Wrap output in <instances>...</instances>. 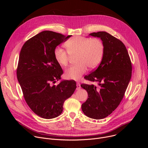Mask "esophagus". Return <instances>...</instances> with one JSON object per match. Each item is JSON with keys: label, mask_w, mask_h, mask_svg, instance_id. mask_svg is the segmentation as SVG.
<instances>
[{"label": "esophagus", "mask_w": 148, "mask_h": 148, "mask_svg": "<svg viewBox=\"0 0 148 148\" xmlns=\"http://www.w3.org/2000/svg\"><path fill=\"white\" fill-rule=\"evenodd\" d=\"M81 89V86H80V84L79 82L77 83V90H79Z\"/></svg>", "instance_id": "1"}]
</instances>
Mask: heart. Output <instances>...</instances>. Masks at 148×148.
I'll use <instances>...</instances> for the list:
<instances>
[{
    "label": "heart",
    "mask_w": 148,
    "mask_h": 148,
    "mask_svg": "<svg viewBox=\"0 0 148 148\" xmlns=\"http://www.w3.org/2000/svg\"><path fill=\"white\" fill-rule=\"evenodd\" d=\"M67 51L60 47L54 50V58L62 67H66L71 57H76L77 64L67 69L66 78L77 80L85 73L88 67L97 68L102 61L104 53V44L98 38L74 37L67 40L64 44Z\"/></svg>",
    "instance_id": "b5f03b06"
}]
</instances>
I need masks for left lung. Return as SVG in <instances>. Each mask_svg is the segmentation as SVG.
<instances>
[{"instance_id":"8db88e82","label":"left lung","mask_w":148,"mask_h":148,"mask_svg":"<svg viewBox=\"0 0 148 148\" xmlns=\"http://www.w3.org/2000/svg\"><path fill=\"white\" fill-rule=\"evenodd\" d=\"M90 36L101 38L104 53L98 68L84 77L96 81L98 86L81 84L88 94L82 104V110L87 116L95 119L110 115L121 103L132 75V63L122 42L105 32L92 33Z\"/></svg>"}]
</instances>
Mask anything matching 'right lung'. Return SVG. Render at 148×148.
<instances>
[{
	"mask_svg": "<svg viewBox=\"0 0 148 148\" xmlns=\"http://www.w3.org/2000/svg\"><path fill=\"white\" fill-rule=\"evenodd\" d=\"M71 36L43 31L27 40L20 53L16 73L23 97L30 109L45 119L59 116L77 87L74 80L53 85L63 73L54 50Z\"/></svg>",
	"mask_w": 148,
	"mask_h": 148,
	"instance_id": "obj_1",
	"label": "right lung"
}]
</instances>
